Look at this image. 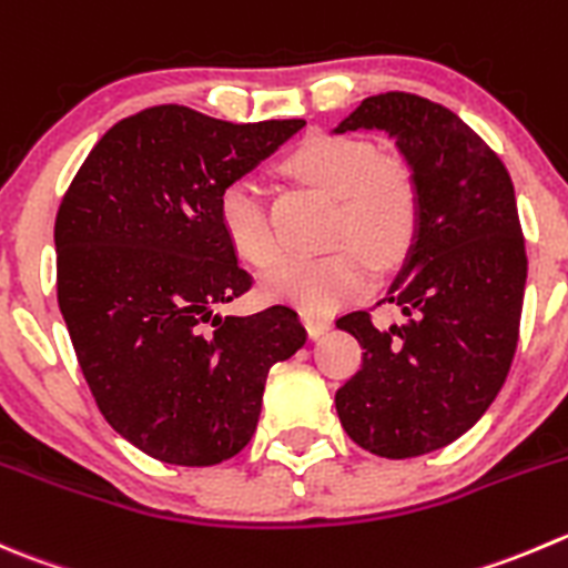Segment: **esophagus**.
Returning a JSON list of instances; mask_svg holds the SVG:
<instances>
[{
    "mask_svg": "<svg viewBox=\"0 0 568 568\" xmlns=\"http://www.w3.org/2000/svg\"><path fill=\"white\" fill-rule=\"evenodd\" d=\"M305 327L311 338H322V335L333 327V318L324 316V313H305Z\"/></svg>",
    "mask_w": 568,
    "mask_h": 568,
    "instance_id": "1",
    "label": "esophagus"
}]
</instances>
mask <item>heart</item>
<instances>
[{
  "label": "heart",
  "mask_w": 568,
  "mask_h": 568,
  "mask_svg": "<svg viewBox=\"0 0 568 568\" xmlns=\"http://www.w3.org/2000/svg\"><path fill=\"white\" fill-rule=\"evenodd\" d=\"M288 169L338 202L329 239H349L358 246L344 244L318 257L285 261L263 277V294L294 302L307 313L333 311L372 283L374 266L367 251L377 263H390L410 246L422 207L416 178L405 163L379 155V146L368 138L333 132L307 138L291 152ZM219 222L233 250L255 268L274 266L283 255L263 191L252 178H235L224 185Z\"/></svg>",
  "instance_id": "1"
}]
</instances>
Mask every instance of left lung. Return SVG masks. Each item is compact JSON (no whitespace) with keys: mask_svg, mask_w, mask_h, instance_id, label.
<instances>
[{"mask_svg":"<svg viewBox=\"0 0 568 568\" xmlns=\"http://www.w3.org/2000/svg\"><path fill=\"white\" fill-rule=\"evenodd\" d=\"M385 132L418 185V227L383 302L405 324L341 316L363 366L335 390L346 436L379 458L436 453L480 422L519 341L527 255L508 169L464 119L416 93L368 97L335 126Z\"/></svg>","mask_w":568,"mask_h":568,"instance_id":"8db88e82","label":"left lung"}]
</instances>
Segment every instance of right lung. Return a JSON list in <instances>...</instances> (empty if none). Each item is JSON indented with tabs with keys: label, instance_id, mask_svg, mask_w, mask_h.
I'll return each instance as SVG.
<instances>
[{
	"label": "right lung",
	"instance_id": "add662e5",
	"mask_svg": "<svg viewBox=\"0 0 568 568\" xmlns=\"http://www.w3.org/2000/svg\"><path fill=\"white\" fill-rule=\"evenodd\" d=\"M302 126L146 108L99 138L60 202L58 305L77 361L110 427L150 458L213 466L239 455L268 368L305 344L285 305L216 313L252 285L219 194Z\"/></svg>",
	"mask_w": 568,
	"mask_h": 568
}]
</instances>
